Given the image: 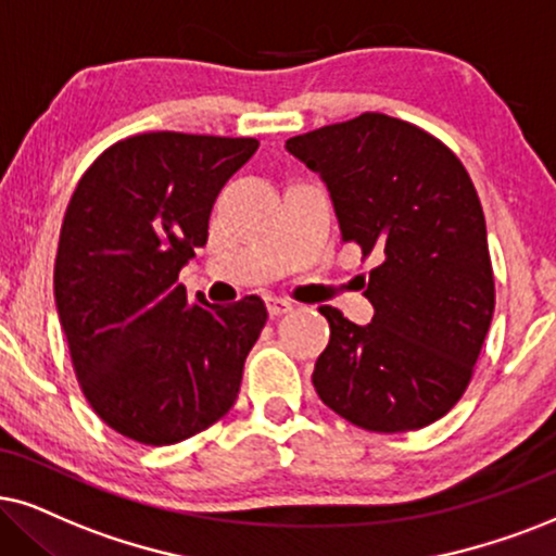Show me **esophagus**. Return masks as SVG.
<instances>
[{"mask_svg":"<svg viewBox=\"0 0 556 556\" xmlns=\"http://www.w3.org/2000/svg\"><path fill=\"white\" fill-rule=\"evenodd\" d=\"M266 311H269V315L271 318H279V315H285V313H292V302H287V300H266Z\"/></svg>","mask_w":556,"mask_h":556,"instance_id":"esophagus-1","label":"esophagus"}]
</instances>
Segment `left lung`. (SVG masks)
I'll return each instance as SVG.
<instances>
[{"mask_svg": "<svg viewBox=\"0 0 556 556\" xmlns=\"http://www.w3.org/2000/svg\"><path fill=\"white\" fill-rule=\"evenodd\" d=\"M326 185L341 241L375 256L356 326L330 305L315 362L323 403L377 433L424 428L465 395L495 311L480 197L441 140L364 112L285 143Z\"/></svg>", "mask_w": 556, "mask_h": 556, "instance_id": "1", "label": "left lung"}]
</instances>
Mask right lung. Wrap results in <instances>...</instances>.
I'll return each mask as SVG.
<instances>
[{
	"label": "right lung",
	"instance_id": "right-lung-1",
	"mask_svg": "<svg viewBox=\"0 0 556 556\" xmlns=\"http://www.w3.org/2000/svg\"><path fill=\"white\" fill-rule=\"evenodd\" d=\"M256 138L143 132L102 153L63 217L55 311L89 405L132 441L166 446L233 407L264 300L187 298L179 271L207 243L223 185Z\"/></svg>",
	"mask_w": 556,
	"mask_h": 556
}]
</instances>
